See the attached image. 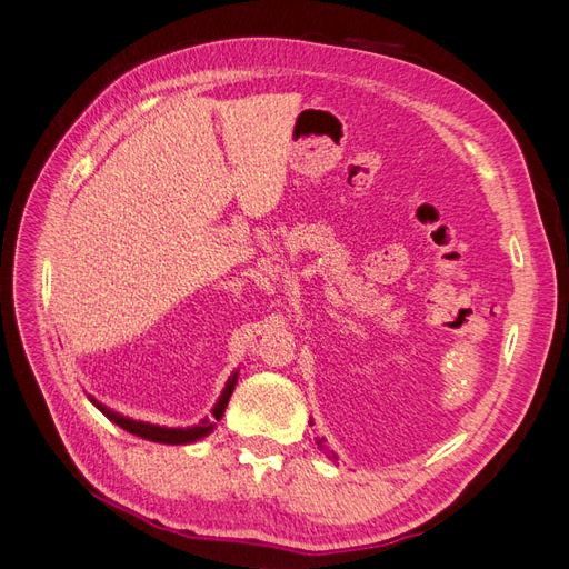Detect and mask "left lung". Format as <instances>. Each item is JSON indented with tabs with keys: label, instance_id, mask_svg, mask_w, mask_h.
Here are the masks:
<instances>
[{
	"label": "left lung",
	"instance_id": "left-lung-1",
	"mask_svg": "<svg viewBox=\"0 0 569 569\" xmlns=\"http://www.w3.org/2000/svg\"><path fill=\"white\" fill-rule=\"evenodd\" d=\"M325 439H318V446L320 449H325V443H322ZM325 453H327V458H332V460H337V456H335V451H330V449H325Z\"/></svg>",
	"mask_w": 569,
	"mask_h": 569
}]
</instances>
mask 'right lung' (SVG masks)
<instances>
[{"instance_id":"add662e5","label":"right lung","mask_w":569,"mask_h":569,"mask_svg":"<svg viewBox=\"0 0 569 569\" xmlns=\"http://www.w3.org/2000/svg\"><path fill=\"white\" fill-rule=\"evenodd\" d=\"M234 385H237V372L228 380L226 389H222L220 399H218V403H216V408H213V418H216V420H220L222 412H226V406H228V401H230ZM90 401H92L101 412H104V416H107L111 422H116L118 427H123L126 432H130V435H134V437L149 439V441H159V443H189V441H197V439L206 437V435H209L211 429H213V422H211L209 418L201 420L197 427H187V429L159 427V425H149V422H137V420L123 418V416H120V412H113V410L107 408V406L97 403L94 399H90Z\"/></svg>"}]
</instances>
